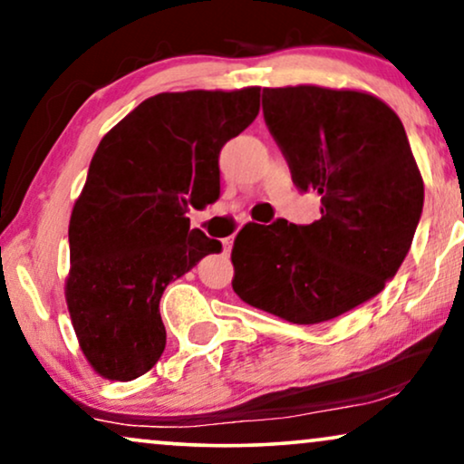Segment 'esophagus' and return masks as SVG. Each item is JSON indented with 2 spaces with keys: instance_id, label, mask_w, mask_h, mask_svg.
<instances>
[{
  "instance_id": "obj_1",
  "label": "esophagus",
  "mask_w": 464,
  "mask_h": 464,
  "mask_svg": "<svg viewBox=\"0 0 464 464\" xmlns=\"http://www.w3.org/2000/svg\"><path fill=\"white\" fill-rule=\"evenodd\" d=\"M231 246H233V239H222V248H225L227 255L231 252Z\"/></svg>"
}]
</instances>
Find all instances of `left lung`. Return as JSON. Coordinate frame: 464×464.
Returning <instances> with one entry per match:
<instances>
[{
  "mask_svg": "<svg viewBox=\"0 0 464 464\" xmlns=\"http://www.w3.org/2000/svg\"><path fill=\"white\" fill-rule=\"evenodd\" d=\"M263 114L320 218L237 233L233 290L293 324H318L365 304L410 252L424 182L397 112L367 91L318 84L263 89Z\"/></svg>",
  "mask_w": 464,
  "mask_h": 464,
  "instance_id": "8db88e82",
  "label": "left lung"
}]
</instances>
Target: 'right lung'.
Segmentation results:
<instances>
[{"label": "right lung", "instance_id": "obj_1", "mask_svg": "<svg viewBox=\"0 0 464 464\" xmlns=\"http://www.w3.org/2000/svg\"><path fill=\"white\" fill-rule=\"evenodd\" d=\"M258 108L261 86L159 92L99 141L72 209L65 301L102 378L131 382L163 354L160 295L222 248L187 212L218 199L220 148Z\"/></svg>", "mask_w": 464, "mask_h": 464}]
</instances>
